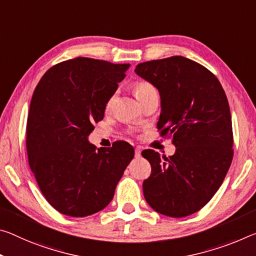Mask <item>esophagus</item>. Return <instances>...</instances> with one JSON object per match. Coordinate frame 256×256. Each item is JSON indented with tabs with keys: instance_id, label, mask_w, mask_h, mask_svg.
<instances>
[{
	"instance_id": "obj_1",
	"label": "esophagus",
	"mask_w": 256,
	"mask_h": 256,
	"mask_svg": "<svg viewBox=\"0 0 256 256\" xmlns=\"http://www.w3.org/2000/svg\"><path fill=\"white\" fill-rule=\"evenodd\" d=\"M134 155H136V158H139V157L141 156V150H140L139 148H136V150H134Z\"/></svg>"
}]
</instances>
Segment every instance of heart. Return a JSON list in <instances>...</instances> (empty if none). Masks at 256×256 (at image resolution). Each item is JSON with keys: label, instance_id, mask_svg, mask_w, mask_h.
<instances>
[{"label": "heart", "instance_id": "obj_1", "mask_svg": "<svg viewBox=\"0 0 256 256\" xmlns=\"http://www.w3.org/2000/svg\"><path fill=\"white\" fill-rule=\"evenodd\" d=\"M154 90H155V88H154L149 82H147V80H136V82L133 84V92H134L136 98H139V96ZM112 102V96H110V98L108 99L106 104V109L110 107Z\"/></svg>", "mask_w": 256, "mask_h": 256}]
</instances>
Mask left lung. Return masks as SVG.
Listing matches in <instances>:
<instances>
[{
	"instance_id": "obj_1",
	"label": "left lung",
	"mask_w": 256,
	"mask_h": 256,
	"mask_svg": "<svg viewBox=\"0 0 256 256\" xmlns=\"http://www.w3.org/2000/svg\"><path fill=\"white\" fill-rule=\"evenodd\" d=\"M136 72L160 91L158 132L176 147L168 157L152 149L141 152L152 165L144 196L158 213L188 216L212 200L232 162L226 92L212 72L181 56L141 62Z\"/></svg>"
}]
</instances>
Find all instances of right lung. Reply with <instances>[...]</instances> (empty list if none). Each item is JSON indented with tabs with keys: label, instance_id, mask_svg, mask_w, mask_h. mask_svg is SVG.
<instances>
[{
	"label": "right lung",
	"instance_id": "right-lung-1",
	"mask_svg": "<svg viewBox=\"0 0 256 256\" xmlns=\"http://www.w3.org/2000/svg\"><path fill=\"white\" fill-rule=\"evenodd\" d=\"M128 67L78 56L52 66L35 88L26 128L28 163L40 192L64 216L84 218L106 208L134 157L125 141L98 150L88 141Z\"/></svg>",
	"mask_w": 256,
	"mask_h": 256
}]
</instances>
